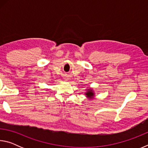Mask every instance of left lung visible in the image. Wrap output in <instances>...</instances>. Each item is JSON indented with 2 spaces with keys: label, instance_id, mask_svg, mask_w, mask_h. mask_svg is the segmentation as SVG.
Segmentation results:
<instances>
[{
  "label": "left lung",
  "instance_id": "left-lung-1",
  "mask_svg": "<svg viewBox=\"0 0 148 148\" xmlns=\"http://www.w3.org/2000/svg\"><path fill=\"white\" fill-rule=\"evenodd\" d=\"M93 95L94 93L92 92V90H90V89H89V91L86 92V95L88 97H89V98H91V97L93 96Z\"/></svg>",
  "mask_w": 148,
  "mask_h": 148
}]
</instances>
